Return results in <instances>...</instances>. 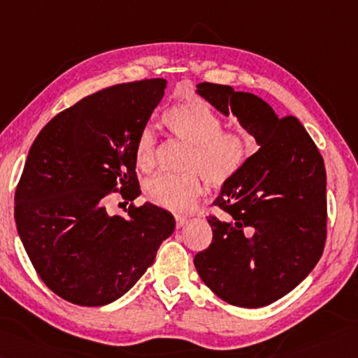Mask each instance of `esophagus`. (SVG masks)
<instances>
[{"label": "esophagus", "instance_id": "1", "mask_svg": "<svg viewBox=\"0 0 358 358\" xmlns=\"http://www.w3.org/2000/svg\"><path fill=\"white\" fill-rule=\"evenodd\" d=\"M187 217H184V215H176V227L178 228H182V227H185L187 224Z\"/></svg>", "mask_w": 358, "mask_h": 358}]
</instances>
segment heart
<instances>
[{
    "label": "heart",
    "instance_id": "heart-1",
    "mask_svg": "<svg viewBox=\"0 0 358 358\" xmlns=\"http://www.w3.org/2000/svg\"><path fill=\"white\" fill-rule=\"evenodd\" d=\"M165 124L173 134L192 144L185 166L196 171L163 173L146 184V195L154 204L169 210H185L203 193V180L222 185L234 178L248 159V140L239 130H222L220 116L203 100L192 99L165 113ZM157 140L150 127H144L135 144V162L143 171L155 165Z\"/></svg>",
    "mask_w": 358,
    "mask_h": 358
}]
</instances>
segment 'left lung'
<instances>
[{"mask_svg":"<svg viewBox=\"0 0 358 358\" xmlns=\"http://www.w3.org/2000/svg\"><path fill=\"white\" fill-rule=\"evenodd\" d=\"M198 96L233 115L258 152L224 182L209 217L212 243L193 262L224 302L259 308L306 278L324 252L327 227L325 166L297 117H280L266 100L228 85H196Z\"/></svg>","mask_w":358,"mask_h":358,"instance_id":"1","label":"left lung"}]
</instances>
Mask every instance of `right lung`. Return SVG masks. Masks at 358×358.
<instances>
[{"label":"right lung","instance_id":"add662e5","mask_svg":"<svg viewBox=\"0 0 358 358\" xmlns=\"http://www.w3.org/2000/svg\"><path fill=\"white\" fill-rule=\"evenodd\" d=\"M150 78L106 87L50 121L31 146L15 192V224L43 283L67 302L122 297L173 234L171 212L152 203L110 215L106 196L141 195L135 144L165 94Z\"/></svg>","mask_w":358,"mask_h":358}]
</instances>
